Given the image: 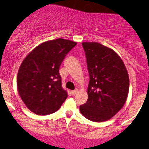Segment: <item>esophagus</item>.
I'll return each instance as SVG.
<instances>
[{
    "mask_svg": "<svg viewBox=\"0 0 149 149\" xmlns=\"http://www.w3.org/2000/svg\"><path fill=\"white\" fill-rule=\"evenodd\" d=\"M77 92H78V89H76L75 90H72V91H71L72 95H75L76 93H77Z\"/></svg>",
    "mask_w": 149,
    "mask_h": 149,
    "instance_id": "esophagus-1",
    "label": "esophagus"
}]
</instances>
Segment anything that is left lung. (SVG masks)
<instances>
[{
  "label": "left lung",
  "instance_id": "1",
  "mask_svg": "<svg viewBox=\"0 0 149 149\" xmlns=\"http://www.w3.org/2000/svg\"><path fill=\"white\" fill-rule=\"evenodd\" d=\"M90 82L88 99L80 106L81 115L94 122L109 120L127 99L129 78L120 56L112 48L95 42H84Z\"/></svg>",
  "mask_w": 149,
  "mask_h": 149
}]
</instances>
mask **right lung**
<instances>
[{
  "label": "right lung",
  "mask_w": 149,
  "mask_h": 149,
  "mask_svg": "<svg viewBox=\"0 0 149 149\" xmlns=\"http://www.w3.org/2000/svg\"><path fill=\"white\" fill-rule=\"evenodd\" d=\"M77 44L65 39L44 42L26 56L17 76L19 95L26 107L39 115L54 113L68 97L62 86L59 67Z\"/></svg>",
  "instance_id": "right-lung-1"
}]
</instances>
